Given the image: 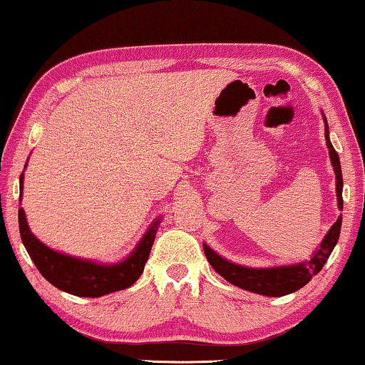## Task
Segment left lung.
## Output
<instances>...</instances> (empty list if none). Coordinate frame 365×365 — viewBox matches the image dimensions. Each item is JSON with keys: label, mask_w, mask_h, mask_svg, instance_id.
I'll list each match as a JSON object with an SVG mask.
<instances>
[{"label": "left lung", "mask_w": 365, "mask_h": 365, "mask_svg": "<svg viewBox=\"0 0 365 365\" xmlns=\"http://www.w3.org/2000/svg\"><path fill=\"white\" fill-rule=\"evenodd\" d=\"M326 123V119H324ZM326 145L329 149V157L331 162H333L334 172H336V192H338V205L339 210H342V173H341V164L338 152L334 150L333 144L329 140V129L328 123H326ZM341 221L342 216L338 217V221L334 222L333 227H331L328 235L323 239L322 246L308 262L297 264V265H287V267H274V269H249V267H241V265H236L232 262H227L220 255L215 254L208 246H205V255L208 259L217 274H220L222 279H226L230 284L236 285L239 288H244L247 292L259 293V295L265 297H284L288 293H293L300 290L302 287L308 284L309 280L313 279L314 275L318 274L319 270L323 269L326 260L329 259L331 252L336 246L339 239L341 232Z\"/></svg>", "instance_id": "8db88e82"}]
</instances>
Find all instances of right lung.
I'll return each mask as SVG.
<instances>
[{
	"label": "right lung",
	"instance_id": "right-lung-1",
	"mask_svg": "<svg viewBox=\"0 0 365 365\" xmlns=\"http://www.w3.org/2000/svg\"><path fill=\"white\" fill-rule=\"evenodd\" d=\"M21 190H23V175H21ZM157 226L155 221L145 232L143 241L135 251L121 264L100 265L88 260H80L70 255L58 254L32 235L27 226L24 210L19 208V232L27 254L46 280L51 282L58 290L77 297H103L111 292L124 290L134 284L143 274L148 262L152 244H154Z\"/></svg>",
	"mask_w": 365,
	"mask_h": 365
}]
</instances>
